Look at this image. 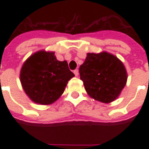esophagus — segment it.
I'll use <instances>...</instances> for the list:
<instances>
[{"label":"esophagus","instance_id":"esophagus-1","mask_svg":"<svg viewBox=\"0 0 149 149\" xmlns=\"http://www.w3.org/2000/svg\"><path fill=\"white\" fill-rule=\"evenodd\" d=\"M73 72H74L75 76H78V74H79V70H78V69H75L74 71H73Z\"/></svg>","mask_w":149,"mask_h":149}]
</instances>
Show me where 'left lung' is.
I'll list each match as a JSON object with an SVG mask.
<instances>
[{"label":"left lung","mask_w":149,"mask_h":149,"mask_svg":"<svg viewBox=\"0 0 149 149\" xmlns=\"http://www.w3.org/2000/svg\"><path fill=\"white\" fill-rule=\"evenodd\" d=\"M79 72L87 93L103 103H110L119 97L128 78L123 63L107 52L88 53Z\"/></svg>","instance_id":"1"}]
</instances>
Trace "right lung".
I'll list each match as a JSON object with an SVG mask.
<instances>
[{
    "label": "right lung",
    "mask_w": 149,
    "mask_h": 149,
    "mask_svg": "<svg viewBox=\"0 0 149 149\" xmlns=\"http://www.w3.org/2000/svg\"><path fill=\"white\" fill-rule=\"evenodd\" d=\"M74 76L66 61H57L53 52L38 51L25 61L20 80L31 100L47 105L61 96L68 81Z\"/></svg>",
    "instance_id": "add662e5"
}]
</instances>
